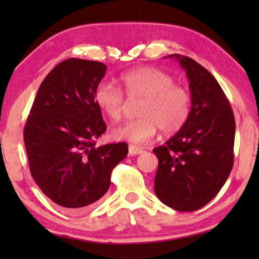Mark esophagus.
Here are the masks:
<instances>
[{
    "label": "esophagus",
    "instance_id": "obj_1",
    "mask_svg": "<svg viewBox=\"0 0 259 259\" xmlns=\"http://www.w3.org/2000/svg\"><path fill=\"white\" fill-rule=\"evenodd\" d=\"M128 152H130L131 155H137V154L144 153V150L141 147L134 146V145H130V146H128Z\"/></svg>",
    "mask_w": 259,
    "mask_h": 259
}]
</instances>
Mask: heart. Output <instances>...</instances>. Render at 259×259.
Here are the masks:
<instances>
[{"instance_id": "b5f03b06", "label": "heart", "mask_w": 259, "mask_h": 259, "mask_svg": "<svg viewBox=\"0 0 259 259\" xmlns=\"http://www.w3.org/2000/svg\"><path fill=\"white\" fill-rule=\"evenodd\" d=\"M122 91L130 100L141 99L137 109L138 119L130 120L112 131L116 140L145 144L159 128L166 134L177 133L185 126L191 114L190 91L175 83V77L154 67H140L120 76ZM99 109L111 120L121 118L125 98L121 90L111 82L99 83L94 91Z\"/></svg>"}]
</instances>
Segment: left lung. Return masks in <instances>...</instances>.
I'll return each instance as SVG.
<instances>
[{
  "label": "left lung",
  "mask_w": 259,
  "mask_h": 259,
  "mask_svg": "<svg viewBox=\"0 0 259 259\" xmlns=\"http://www.w3.org/2000/svg\"><path fill=\"white\" fill-rule=\"evenodd\" d=\"M176 58L190 82V118L182 130L153 152L158 158L154 191L173 210H199L217 196L233 166L236 122L221 84L193 59Z\"/></svg>",
  "instance_id": "8db88e82"
}]
</instances>
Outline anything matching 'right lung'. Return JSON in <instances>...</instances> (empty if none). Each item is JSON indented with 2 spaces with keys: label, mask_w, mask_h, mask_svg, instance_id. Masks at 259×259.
<instances>
[{
  "label": "right lung",
  "mask_w": 259,
  "mask_h": 259,
  "mask_svg": "<svg viewBox=\"0 0 259 259\" xmlns=\"http://www.w3.org/2000/svg\"><path fill=\"white\" fill-rule=\"evenodd\" d=\"M106 69L90 60L60 62L42 81L23 130L31 177L49 199L69 212L100 199L113 168L128 153L126 143L95 147L107 128L94 101Z\"/></svg>",
  "instance_id": "obj_1"
}]
</instances>
